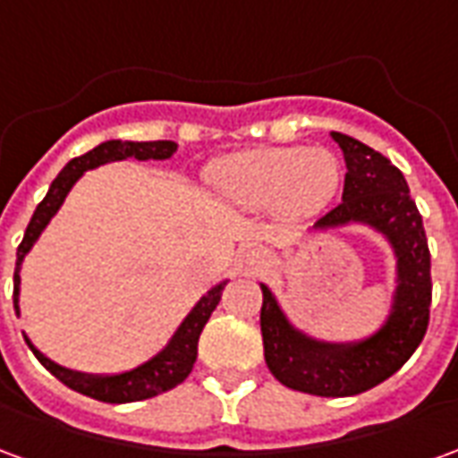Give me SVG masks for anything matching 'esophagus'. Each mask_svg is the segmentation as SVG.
<instances>
[{"label": "esophagus", "instance_id": "1", "mask_svg": "<svg viewBox=\"0 0 458 458\" xmlns=\"http://www.w3.org/2000/svg\"><path fill=\"white\" fill-rule=\"evenodd\" d=\"M252 252H255V250H252Z\"/></svg>", "mask_w": 458, "mask_h": 458}]
</instances>
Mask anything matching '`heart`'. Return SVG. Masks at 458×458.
Listing matches in <instances>:
<instances>
[{"mask_svg":"<svg viewBox=\"0 0 458 458\" xmlns=\"http://www.w3.org/2000/svg\"><path fill=\"white\" fill-rule=\"evenodd\" d=\"M208 179L238 208L275 206L287 218H309L334 199L341 166L327 149L267 147L223 157L208 169Z\"/></svg>","mask_w":458,"mask_h":458,"instance_id":"heart-1","label":"heart"}]
</instances>
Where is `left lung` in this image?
Masks as SVG:
<instances>
[{
  "instance_id": "left-lung-1",
  "label": "left lung",
  "mask_w": 458,
  "mask_h": 458,
  "mask_svg": "<svg viewBox=\"0 0 458 458\" xmlns=\"http://www.w3.org/2000/svg\"><path fill=\"white\" fill-rule=\"evenodd\" d=\"M344 149V200L314 228L368 223L387 235L397 255V294L393 314L373 338L360 344H318L289 327V321L262 284L259 328L269 373L299 393L318 397L360 394L403 368L422 344L432 307V258L422 216L410 199L403 171L363 141L334 131Z\"/></svg>"
}]
</instances>
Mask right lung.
<instances>
[{
  "label": "right lung",
  "instance_id": "obj_1",
  "mask_svg": "<svg viewBox=\"0 0 458 458\" xmlns=\"http://www.w3.org/2000/svg\"><path fill=\"white\" fill-rule=\"evenodd\" d=\"M176 151V144L169 140H157V141H122V140H110L103 141L100 147H95L83 157H75L65 164V169L58 174L51 183V189L46 193V199L36 206L34 216L26 225L24 240L16 250V269H14V309L16 297H19V265L24 262V255L31 250V245L36 242V238L41 235V230L48 225V220L54 218L55 210L61 208V203L68 196V191L73 189V183L81 176L83 171L95 169L100 164H107V161H120V159H169L171 154ZM223 289L225 284H218L213 287L200 299L199 304L193 307L189 317L183 318V324L179 327V331L174 334L171 344L161 351L157 358H151L149 363L134 368L130 373L122 375H107V377H95V375H83L73 373V370H65L61 365H55L54 360H48L44 353H38L31 341L26 338L29 348L34 351V355L44 363L46 370L61 380L64 385H68L71 390L81 394H88L93 400H100V403H140V400H149V397H157V394L166 393L171 387H176L179 383H183L189 373L193 370V363H196V355H199V338L200 331L206 327V321L213 314V309L218 307L220 297H223Z\"/></svg>",
  "mask_w": 458,
  "mask_h": 458
}]
</instances>
